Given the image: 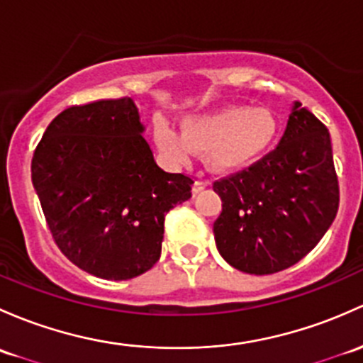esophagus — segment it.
Here are the masks:
<instances>
[{
	"instance_id": "esophagus-1",
	"label": "esophagus",
	"mask_w": 363,
	"mask_h": 363,
	"mask_svg": "<svg viewBox=\"0 0 363 363\" xmlns=\"http://www.w3.org/2000/svg\"><path fill=\"white\" fill-rule=\"evenodd\" d=\"M207 186H208V182H207V181H201V179H196V181L193 182L191 191H193V194H198L200 191H203V189L207 188Z\"/></svg>"
}]
</instances>
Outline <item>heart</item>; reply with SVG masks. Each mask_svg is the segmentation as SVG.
Returning <instances> with one entry per match:
<instances>
[{
  "instance_id": "b5f03b06",
  "label": "heart",
  "mask_w": 363,
  "mask_h": 363,
  "mask_svg": "<svg viewBox=\"0 0 363 363\" xmlns=\"http://www.w3.org/2000/svg\"><path fill=\"white\" fill-rule=\"evenodd\" d=\"M277 132V118L269 109L238 104L184 118L182 133L162 116L152 125V137L163 155L186 162L194 150L205 151L207 165L216 172L240 170L254 163L272 146Z\"/></svg>"
}]
</instances>
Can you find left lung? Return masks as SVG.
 I'll return each instance as SVG.
<instances>
[{
  "label": "left lung",
  "instance_id": "1",
  "mask_svg": "<svg viewBox=\"0 0 363 363\" xmlns=\"http://www.w3.org/2000/svg\"><path fill=\"white\" fill-rule=\"evenodd\" d=\"M212 188L223 200L216 245L233 268L250 274L291 268L315 249L337 213L329 130L294 102L278 146Z\"/></svg>",
  "mask_w": 363,
  "mask_h": 363
}]
</instances>
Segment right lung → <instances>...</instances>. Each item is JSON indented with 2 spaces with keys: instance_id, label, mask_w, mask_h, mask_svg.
I'll return each mask as SVG.
<instances>
[{
  "instance_id": "1",
  "label": "right lung",
  "mask_w": 363,
  "mask_h": 363,
  "mask_svg": "<svg viewBox=\"0 0 363 363\" xmlns=\"http://www.w3.org/2000/svg\"><path fill=\"white\" fill-rule=\"evenodd\" d=\"M130 97L72 106L45 128L30 179L62 254L83 272L128 280L162 254L163 220L191 177L156 165Z\"/></svg>"
}]
</instances>
